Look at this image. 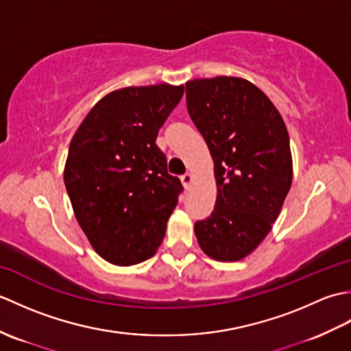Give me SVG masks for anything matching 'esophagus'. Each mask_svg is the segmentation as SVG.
I'll return each instance as SVG.
<instances>
[{
    "mask_svg": "<svg viewBox=\"0 0 351 351\" xmlns=\"http://www.w3.org/2000/svg\"><path fill=\"white\" fill-rule=\"evenodd\" d=\"M181 181H182V185L185 189H190V185L193 182V175L191 173H185L181 176Z\"/></svg>",
    "mask_w": 351,
    "mask_h": 351,
    "instance_id": "1",
    "label": "esophagus"
}]
</instances>
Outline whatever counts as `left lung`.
I'll use <instances>...</instances> for the list:
<instances>
[{"instance_id": "8db88e82", "label": "left lung", "mask_w": 351, "mask_h": 351, "mask_svg": "<svg viewBox=\"0 0 351 351\" xmlns=\"http://www.w3.org/2000/svg\"><path fill=\"white\" fill-rule=\"evenodd\" d=\"M185 88L189 114L210 149L217 182L211 217L195 223L197 243L215 261H240L270 232L291 189L287 126L247 80L200 78Z\"/></svg>"}]
</instances>
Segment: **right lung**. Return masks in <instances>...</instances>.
Here are the masks:
<instances>
[{"label": "right lung", "mask_w": 351, "mask_h": 351, "mask_svg": "<svg viewBox=\"0 0 351 351\" xmlns=\"http://www.w3.org/2000/svg\"><path fill=\"white\" fill-rule=\"evenodd\" d=\"M184 86L125 87L96 104L69 145L64 185L99 256L134 265L155 255L184 190L156 136Z\"/></svg>", "instance_id": "add662e5"}]
</instances>
